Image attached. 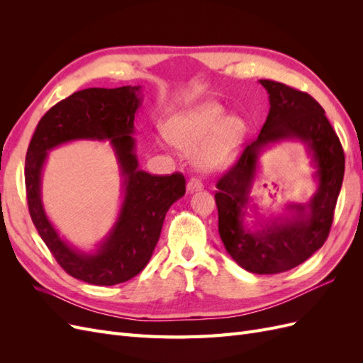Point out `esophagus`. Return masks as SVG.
<instances>
[{"label": "esophagus", "mask_w": 363, "mask_h": 363, "mask_svg": "<svg viewBox=\"0 0 363 363\" xmlns=\"http://www.w3.org/2000/svg\"><path fill=\"white\" fill-rule=\"evenodd\" d=\"M186 188H188V192L199 191V189L203 188V183H201L199 179H191V180L188 182V186H186Z\"/></svg>", "instance_id": "34e87169"}]
</instances>
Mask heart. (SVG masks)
<instances>
[{"label": "heart", "instance_id": "1", "mask_svg": "<svg viewBox=\"0 0 363 363\" xmlns=\"http://www.w3.org/2000/svg\"><path fill=\"white\" fill-rule=\"evenodd\" d=\"M245 123L227 116L218 101H204L174 115L164 124V136L182 151L194 155L196 167L207 172L227 168L244 144Z\"/></svg>", "mask_w": 363, "mask_h": 363}]
</instances>
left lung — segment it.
I'll return each mask as SVG.
<instances>
[{
    "mask_svg": "<svg viewBox=\"0 0 363 363\" xmlns=\"http://www.w3.org/2000/svg\"><path fill=\"white\" fill-rule=\"evenodd\" d=\"M269 94V113L259 138L216 182L218 230L230 256L255 274H277L298 267L320 250L330 233L335 207L344 180L345 156L324 108L298 89L260 80ZM298 138L310 150L317 168L318 189L306 205H291V218L252 233L243 227L259 151L272 141Z\"/></svg>",
    "mask_w": 363,
    "mask_h": 363,
    "instance_id": "8db88e82",
    "label": "left lung"
}]
</instances>
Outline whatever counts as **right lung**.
Here are the masks:
<instances>
[{
  "label": "right lung",
  "mask_w": 363,
  "mask_h": 363,
  "mask_svg": "<svg viewBox=\"0 0 363 363\" xmlns=\"http://www.w3.org/2000/svg\"><path fill=\"white\" fill-rule=\"evenodd\" d=\"M140 86L89 87L74 92L43 115L26 156V191L31 221L59 265L69 276L96 286L124 283L147 267L160 238L168 208L184 195L183 174L151 175L139 169L135 115ZM108 138L125 177V201L111 233L95 253L72 249L43 211L40 177L48 151L65 141Z\"/></svg>",
  "instance_id": "right-lung-1"
}]
</instances>
